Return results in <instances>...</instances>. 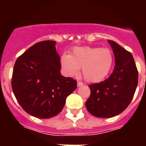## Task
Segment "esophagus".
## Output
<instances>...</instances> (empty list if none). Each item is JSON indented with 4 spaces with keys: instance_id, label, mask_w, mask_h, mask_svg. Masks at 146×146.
<instances>
[{
    "instance_id": "esophagus-1",
    "label": "esophagus",
    "mask_w": 146,
    "mask_h": 146,
    "mask_svg": "<svg viewBox=\"0 0 146 146\" xmlns=\"http://www.w3.org/2000/svg\"><path fill=\"white\" fill-rule=\"evenodd\" d=\"M82 85H84V83L81 82V81H77V86H78V87Z\"/></svg>"
}]
</instances>
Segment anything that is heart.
Here are the masks:
<instances>
[{"instance_id":"heart-1","label":"heart","mask_w":146,"mask_h":146,"mask_svg":"<svg viewBox=\"0 0 146 146\" xmlns=\"http://www.w3.org/2000/svg\"><path fill=\"white\" fill-rule=\"evenodd\" d=\"M113 56L108 48L83 47L74 48L70 55L63 54L61 64L64 73L75 76L82 68L84 78L92 83L100 82L108 76L112 68Z\"/></svg>"}]
</instances>
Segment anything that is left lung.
<instances>
[{
    "instance_id": "1",
    "label": "left lung",
    "mask_w": 146,
    "mask_h": 146,
    "mask_svg": "<svg viewBox=\"0 0 146 146\" xmlns=\"http://www.w3.org/2000/svg\"><path fill=\"white\" fill-rule=\"evenodd\" d=\"M115 56L113 73L104 81L89 85L91 95L86 108L93 116L113 117L126 110L137 88L138 73L133 55L113 40H109Z\"/></svg>"
}]
</instances>
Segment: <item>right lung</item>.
Returning <instances> with one entry per match:
<instances>
[{"label": "right lung", "mask_w": 146, "mask_h": 146, "mask_svg": "<svg viewBox=\"0 0 146 146\" xmlns=\"http://www.w3.org/2000/svg\"><path fill=\"white\" fill-rule=\"evenodd\" d=\"M55 41L44 40L30 47L15 61L11 87L27 113L51 118L63 109L67 96L76 88V80L60 73V57Z\"/></svg>", "instance_id": "add662e5"}]
</instances>
